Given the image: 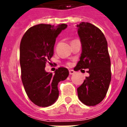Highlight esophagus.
<instances>
[{
	"mask_svg": "<svg viewBox=\"0 0 127 127\" xmlns=\"http://www.w3.org/2000/svg\"><path fill=\"white\" fill-rule=\"evenodd\" d=\"M74 73H75V72L73 70H69V74H70V75H72V74H74Z\"/></svg>",
	"mask_w": 127,
	"mask_h": 127,
	"instance_id": "1",
	"label": "esophagus"
}]
</instances>
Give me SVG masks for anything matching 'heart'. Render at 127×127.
<instances>
[{"label":"heart","mask_w":127,"mask_h":127,"mask_svg":"<svg viewBox=\"0 0 127 127\" xmlns=\"http://www.w3.org/2000/svg\"><path fill=\"white\" fill-rule=\"evenodd\" d=\"M68 65H70L71 64H70V63H68Z\"/></svg>","instance_id":"b5f03b06"}]
</instances>
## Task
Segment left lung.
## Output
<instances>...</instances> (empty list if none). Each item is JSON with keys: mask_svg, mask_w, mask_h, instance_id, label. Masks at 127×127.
I'll return each mask as SVG.
<instances>
[{"mask_svg": "<svg viewBox=\"0 0 127 127\" xmlns=\"http://www.w3.org/2000/svg\"><path fill=\"white\" fill-rule=\"evenodd\" d=\"M82 43V53L74 70L88 68L90 76L77 88L78 98L84 104L94 106L104 99L111 78L107 42L101 31L88 22L76 26Z\"/></svg>", "mask_w": 127, "mask_h": 127, "instance_id": "left-lung-1", "label": "left lung"}]
</instances>
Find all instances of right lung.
Here are the masks:
<instances>
[{
    "label": "right lung",
    "instance_id": "obj_1",
    "mask_svg": "<svg viewBox=\"0 0 127 127\" xmlns=\"http://www.w3.org/2000/svg\"><path fill=\"white\" fill-rule=\"evenodd\" d=\"M67 27L63 24L35 25L26 31L20 46L21 78L27 95L39 107H48L59 97L57 85L66 79L67 68H58L55 74L45 70L47 63L53 56L57 37Z\"/></svg>",
    "mask_w": 127,
    "mask_h": 127
}]
</instances>
